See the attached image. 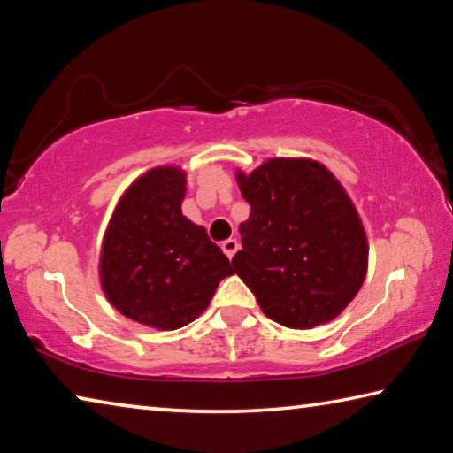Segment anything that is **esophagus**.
<instances>
[{
  "label": "esophagus",
  "instance_id": "34e87169",
  "mask_svg": "<svg viewBox=\"0 0 453 453\" xmlns=\"http://www.w3.org/2000/svg\"><path fill=\"white\" fill-rule=\"evenodd\" d=\"M221 250H224V254L232 259L235 256V251L240 250V242L237 240H226L224 243H221Z\"/></svg>",
  "mask_w": 453,
  "mask_h": 453
}]
</instances>
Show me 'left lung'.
<instances>
[{"instance_id": "obj_1", "label": "left lung", "mask_w": 453, "mask_h": 453, "mask_svg": "<svg viewBox=\"0 0 453 453\" xmlns=\"http://www.w3.org/2000/svg\"><path fill=\"white\" fill-rule=\"evenodd\" d=\"M235 180L251 211L232 265L259 308L291 329L335 319L362 288L370 251L342 183L308 157L267 159Z\"/></svg>"}]
</instances>
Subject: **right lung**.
<instances>
[{
  "mask_svg": "<svg viewBox=\"0 0 453 453\" xmlns=\"http://www.w3.org/2000/svg\"><path fill=\"white\" fill-rule=\"evenodd\" d=\"M183 197L186 172L153 167L124 191L104 235V294L121 316L148 327L188 326L234 273L205 227L181 213Z\"/></svg>",
  "mask_w": 453,
  "mask_h": 453,
  "instance_id": "right-lung-1",
  "label": "right lung"
}]
</instances>
